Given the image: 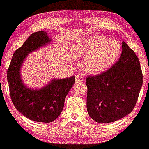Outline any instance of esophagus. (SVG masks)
Listing matches in <instances>:
<instances>
[{"mask_svg": "<svg viewBox=\"0 0 149 149\" xmlns=\"http://www.w3.org/2000/svg\"><path fill=\"white\" fill-rule=\"evenodd\" d=\"M76 82H78V83H81V82L85 81V78L84 77H83L82 76L77 75V76H76Z\"/></svg>", "mask_w": 149, "mask_h": 149, "instance_id": "1", "label": "esophagus"}]
</instances>
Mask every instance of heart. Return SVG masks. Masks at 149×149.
<instances>
[{"mask_svg":"<svg viewBox=\"0 0 149 149\" xmlns=\"http://www.w3.org/2000/svg\"><path fill=\"white\" fill-rule=\"evenodd\" d=\"M122 51L120 43L107 37L94 35L80 39L73 49L75 57L84 58L83 68L86 72L99 73L111 66L117 61ZM71 61L74 57H69Z\"/></svg>","mask_w":149,"mask_h":149,"instance_id":"obj_1","label":"heart"}]
</instances>
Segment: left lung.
Masks as SVG:
<instances>
[{
  "label": "left lung",
  "instance_id": "left-lung-1",
  "mask_svg": "<svg viewBox=\"0 0 149 149\" xmlns=\"http://www.w3.org/2000/svg\"><path fill=\"white\" fill-rule=\"evenodd\" d=\"M143 83L139 60L126 42L122 53L110 69L86 78L87 110L100 123L121 119L132 111Z\"/></svg>",
  "mask_w": 149,
  "mask_h": 149
}]
</instances>
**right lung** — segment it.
I'll list each match as a JSON object with an SVG mask.
<instances>
[{
	"label": "right lung",
	"mask_w": 149,
	"mask_h": 149,
	"mask_svg": "<svg viewBox=\"0 0 149 149\" xmlns=\"http://www.w3.org/2000/svg\"><path fill=\"white\" fill-rule=\"evenodd\" d=\"M49 42L44 31L33 33L13 54L8 69V85L12 102L17 109L31 120L50 123L59 117L64 101L75 83V76L52 81L40 90L28 89L22 83L19 70L29 53Z\"/></svg>",
	"instance_id": "1"
}]
</instances>
